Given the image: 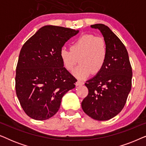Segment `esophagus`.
Returning a JSON list of instances; mask_svg holds the SVG:
<instances>
[{
  "label": "esophagus",
  "instance_id": "1",
  "mask_svg": "<svg viewBox=\"0 0 146 146\" xmlns=\"http://www.w3.org/2000/svg\"><path fill=\"white\" fill-rule=\"evenodd\" d=\"M84 84V82H81L80 80H78L76 82V86H81V85H83Z\"/></svg>",
  "mask_w": 146,
  "mask_h": 146
}]
</instances>
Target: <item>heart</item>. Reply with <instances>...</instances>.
Segmentation results:
<instances>
[{
	"instance_id": "b5f03b06",
	"label": "heart",
	"mask_w": 146,
	"mask_h": 146,
	"mask_svg": "<svg viewBox=\"0 0 146 146\" xmlns=\"http://www.w3.org/2000/svg\"><path fill=\"white\" fill-rule=\"evenodd\" d=\"M106 41L102 36L84 35L77 38L70 46V50L61 49L60 56L64 66L71 71L78 63H80L74 71L79 79H84L97 74L104 66L108 58Z\"/></svg>"
}]
</instances>
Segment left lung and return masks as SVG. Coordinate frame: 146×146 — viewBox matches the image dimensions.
Listing matches in <instances>:
<instances>
[{"instance_id": "left-lung-1", "label": "left lung", "mask_w": 146, "mask_h": 146, "mask_svg": "<svg viewBox=\"0 0 146 146\" xmlns=\"http://www.w3.org/2000/svg\"><path fill=\"white\" fill-rule=\"evenodd\" d=\"M91 27L102 34L108 53L102 70L85 83L88 94L82 108L92 118L104 121L115 116L124 107L131 90L132 70L124 44L110 28L103 24Z\"/></svg>"}]
</instances>
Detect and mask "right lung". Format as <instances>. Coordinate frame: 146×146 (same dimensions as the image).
I'll return each mask as SVG.
<instances>
[{
  "label": "right lung",
  "instance_id": "right-lung-1",
  "mask_svg": "<svg viewBox=\"0 0 146 146\" xmlns=\"http://www.w3.org/2000/svg\"><path fill=\"white\" fill-rule=\"evenodd\" d=\"M78 32L45 26L22 47L16 69V93L31 118H50L58 111L64 95L75 88L77 80L63 67L60 52L66 42Z\"/></svg>",
  "mask_w": 146,
  "mask_h": 146
}]
</instances>
